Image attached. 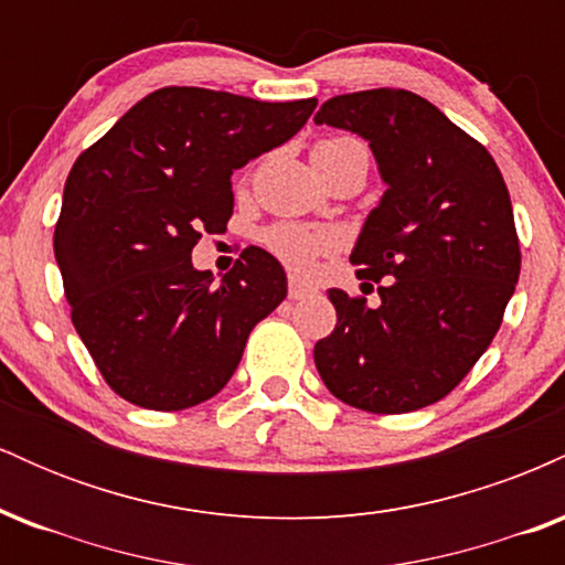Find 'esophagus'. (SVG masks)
<instances>
[{
  "label": "esophagus",
  "instance_id": "obj_1",
  "mask_svg": "<svg viewBox=\"0 0 565 565\" xmlns=\"http://www.w3.org/2000/svg\"><path fill=\"white\" fill-rule=\"evenodd\" d=\"M316 289L308 287V284H300L291 278L289 281V300H305V297H313Z\"/></svg>",
  "mask_w": 565,
  "mask_h": 565
}]
</instances>
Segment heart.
<instances>
[{
    "mask_svg": "<svg viewBox=\"0 0 565 565\" xmlns=\"http://www.w3.org/2000/svg\"><path fill=\"white\" fill-rule=\"evenodd\" d=\"M345 146H364L355 138H329L316 142L313 151H332V148H345ZM265 246L287 265L295 274H305V270L313 268V263L319 260L321 255L332 252L337 246V236L329 231H313L305 228V225H274V228L265 231L263 236Z\"/></svg>",
    "mask_w": 565,
    "mask_h": 565,
    "instance_id": "1",
    "label": "heart"
}]
</instances>
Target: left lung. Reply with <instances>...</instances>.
I'll list each match as a JSON object with an SVG mask.
<instances>
[{
  "label": "left lung",
  "instance_id": "8db88e82",
  "mask_svg": "<svg viewBox=\"0 0 565 565\" xmlns=\"http://www.w3.org/2000/svg\"><path fill=\"white\" fill-rule=\"evenodd\" d=\"M316 125L366 138L387 183L350 255L380 305L329 289L337 327L316 342V369L348 406L417 412L476 366L515 291L508 185L481 142L408 89L337 95Z\"/></svg>",
  "mask_w": 565,
  "mask_h": 565
}]
</instances>
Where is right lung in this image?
Returning a JSON list of instances; mask_svg holds the SVG:
<instances>
[{
  "mask_svg": "<svg viewBox=\"0 0 565 565\" xmlns=\"http://www.w3.org/2000/svg\"><path fill=\"white\" fill-rule=\"evenodd\" d=\"M316 103L161 87L74 161L55 260L76 332L129 404L180 412L212 398L287 297L281 263L260 246L220 284L191 252L228 225L233 170L300 132Z\"/></svg>",
  "mask_w": 565,
  "mask_h": 565,
  "instance_id": "right-lung-1",
  "label": "right lung"
}]
</instances>
